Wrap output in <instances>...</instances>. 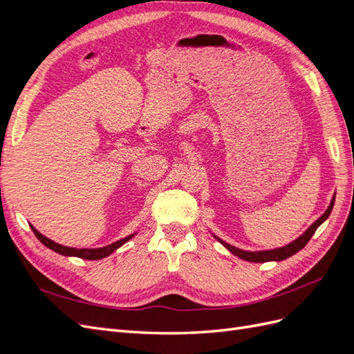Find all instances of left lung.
I'll use <instances>...</instances> for the list:
<instances>
[{"label": "left lung", "mask_w": 354, "mask_h": 354, "mask_svg": "<svg viewBox=\"0 0 354 354\" xmlns=\"http://www.w3.org/2000/svg\"><path fill=\"white\" fill-rule=\"evenodd\" d=\"M334 202H335V195L332 196V201H330V203H329V207H328V209L322 214V216H320L312 226H310L301 236L299 238H297L294 242H291V243H288V245H285V246H282V248H276V250H269V251H243V250H239V248H236V246H233V245H229V243H226L224 241H221L220 238H217L216 234H214V238L216 239H218V242H221V245H224L226 246V248L233 254V255H236V257H239V259H242V260H246V261H251V263H266V261H282V260H285V259H288V257H291V255H294V254H297L299 250H303L304 246L307 245V242L310 241V238L313 236L315 234V232H316V229L320 226V224H322L328 217H329V214H330V211H332V208H334Z\"/></svg>", "instance_id": "1"}]
</instances>
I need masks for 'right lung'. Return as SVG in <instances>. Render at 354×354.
Instances as JSON below:
<instances>
[{"mask_svg": "<svg viewBox=\"0 0 354 354\" xmlns=\"http://www.w3.org/2000/svg\"><path fill=\"white\" fill-rule=\"evenodd\" d=\"M30 229H32V232L35 233V236L38 238V241L41 243H44L47 248L53 250V251L57 252V254H62V255L80 257V259H85V260H100V259H104V257L111 255L113 251H116L118 248H120V246H122L125 242H128L134 236V234H130V236L116 241V242H113L111 245H106V246H103V248H91V250L90 248H81V250H78V248H69V246L53 242L51 239L46 238L44 234H41L34 226H30Z\"/></svg>", "mask_w": 354, "mask_h": 354, "instance_id": "1", "label": "right lung"}]
</instances>
